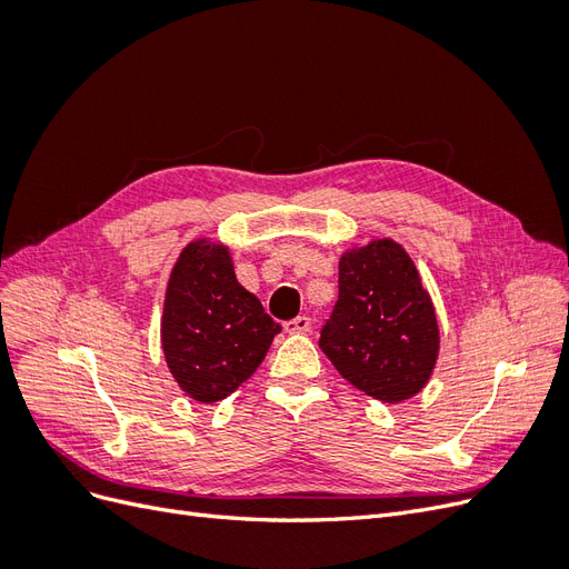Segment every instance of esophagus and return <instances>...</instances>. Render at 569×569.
<instances>
[{
    "mask_svg": "<svg viewBox=\"0 0 569 569\" xmlns=\"http://www.w3.org/2000/svg\"><path fill=\"white\" fill-rule=\"evenodd\" d=\"M284 330H287L289 335H303V332L311 330V318H308V316H299V318H295V320H287V322H284Z\"/></svg>",
    "mask_w": 569,
    "mask_h": 569,
    "instance_id": "34e87169",
    "label": "esophagus"
}]
</instances>
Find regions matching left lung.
Instances as JSON below:
<instances>
[{
  "instance_id": "left-lung-1",
  "label": "left lung",
  "mask_w": 569,
  "mask_h": 569,
  "mask_svg": "<svg viewBox=\"0 0 569 569\" xmlns=\"http://www.w3.org/2000/svg\"><path fill=\"white\" fill-rule=\"evenodd\" d=\"M320 349L343 380L377 401L401 403L425 389L439 358V322L401 244L385 237L341 253L339 299Z\"/></svg>"
}]
</instances>
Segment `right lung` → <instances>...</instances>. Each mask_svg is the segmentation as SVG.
I'll return each mask as SVG.
<instances>
[{
    "instance_id": "right-lung-1",
    "label": "right lung",
    "mask_w": 569,
    "mask_h": 569,
    "mask_svg": "<svg viewBox=\"0 0 569 569\" xmlns=\"http://www.w3.org/2000/svg\"><path fill=\"white\" fill-rule=\"evenodd\" d=\"M282 327L237 282L230 249L209 237L189 242L170 270L161 347L178 387L216 403L263 363Z\"/></svg>"
}]
</instances>
